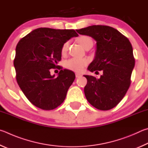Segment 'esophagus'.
<instances>
[{
    "mask_svg": "<svg viewBox=\"0 0 148 148\" xmlns=\"http://www.w3.org/2000/svg\"><path fill=\"white\" fill-rule=\"evenodd\" d=\"M75 76H76L77 78H79V77H81L82 76V75L80 74V73H76Z\"/></svg>",
    "mask_w": 148,
    "mask_h": 148,
    "instance_id": "esophagus-1",
    "label": "esophagus"
}]
</instances>
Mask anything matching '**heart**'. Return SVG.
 <instances>
[{"label":"heart","instance_id":"heart-1","mask_svg":"<svg viewBox=\"0 0 148 148\" xmlns=\"http://www.w3.org/2000/svg\"><path fill=\"white\" fill-rule=\"evenodd\" d=\"M78 42L82 47L86 49L89 47H92L93 40L92 39L88 36H82L78 39ZM69 42L65 43L62 47V53L65 54L68 50ZM88 64V60L86 58H72L65 62V66L66 68L69 69L75 72H81L83 71L84 67Z\"/></svg>","mask_w":148,"mask_h":148}]
</instances>
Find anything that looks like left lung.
I'll list each match as a JSON object with an SVG mask.
<instances>
[{
  "label": "left lung",
  "instance_id": "8db88e82",
  "mask_svg": "<svg viewBox=\"0 0 148 148\" xmlns=\"http://www.w3.org/2000/svg\"><path fill=\"white\" fill-rule=\"evenodd\" d=\"M76 31L96 41L94 59L88 70L103 73L99 79L84 75L87 79L85 96L97 109L110 110L121 101L130 86L135 64L131 44L122 34L108 26L92 25Z\"/></svg>",
  "mask_w": 148,
  "mask_h": 148
}]
</instances>
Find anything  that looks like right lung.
Listing matches in <instances>:
<instances>
[{
    "label": "right lung",
    "instance_id": "add662e5",
    "mask_svg": "<svg viewBox=\"0 0 148 148\" xmlns=\"http://www.w3.org/2000/svg\"><path fill=\"white\" fill-rule=\"evenodd\" d=\"M78 36L74 30L39 28L18 42L14 62L17 82L23 94L36 107L53 110L66 99L75 75L60 67L58 76L54 77L50 69L57 67L60 61L62 45Z\"/></svg>",
    "mask_w": 148,
    "mask_h": 148
}]
</instances>
